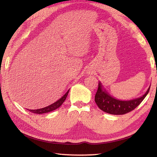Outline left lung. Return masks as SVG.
Wrapping results in <instances>:
<instances>
[{"label":"left lung","instance_id":"obj_1","mask_svg":"<svg viewBox=\"0 0 157 157\" xmlns=\"http://www.w3.org/2000/svg\"><path fill=\"white\" fill-rule=\"evenodd\" d=\"M150 86L143 96L130 100H120L107 94L102 88L100 82L98 83V89L95 95V102L101 110L113 115H123L134 110L144 100L150 91Z\"/></svg>","mask_w":157,"mask_h":157}]
</instances>
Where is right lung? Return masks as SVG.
<instances>
[{"mask_svg": "<svg viewBox=\"0 0 157 157\" xmlns=\"http://www.w3.org/2000/svg\"><path fill=\"white\" fill-rule=\"evenodd\" d=\"M68 92H69V90H68L67 92L64 95H63L62 98H60V99L58 100L57 102H55L53 103V104L50 105L49 106H48V107L41 108V109H35V110H31V109H30L29 111H31V112H33V113H34L41 114V113H45L50 112V111H54L55 109H57L59 108L60 106L63 104V102H64L66 97H67V95L68 94Z\"/></svg>", "mask_w": 157, "mask_h": 157, "instance_id": "obj_1", "label": "right lung"}]
</instances>
